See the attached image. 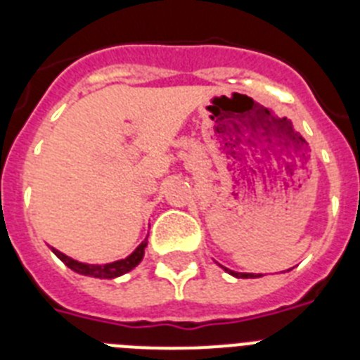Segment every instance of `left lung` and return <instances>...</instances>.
Returning a JSON list of instances; mask_svg holds the SVG:
<instances>
[{"label": "left lung", "mask_w": 360, "mask_h": 360, "mask_svg": "<svg viewBox=\"0 0 360 360\" xmlns=\"http://www.w3.org/2000/svg\"><path fill=\"white\" fill-rule=\"evenodd\" d=\"M225 272H229V274L234 276V278H259V276H262V274H247V272H234V270H229V269H225Z\"/></svg>", "instance_id": "left-lung-1"}]
</instances>
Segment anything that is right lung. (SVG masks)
I'll return each instance as SVG.
<instances>
[{"mask_svg": "<svg viewBox=\"0 0 360 360\" xmlns=\"http://www.w3.org/2000/svg\"><path fill=\"white\" fill-rule=\"evenodd\" d=\"M148 247V238L142 241L128 257H124V259H117V262H111V263H103V265H97V263H82L77 262V259H73V257L66 256L63 254L61 250L52 249V252L56 254L63 263H65L68 269H72L73 272H77L81 276H90V278H98V279H113V278H119L122 274H128L129 270L135 269L139 263L142 262V257H144V250Z\"/></svg>", "mask_w": 360, "mask_h": 360, "instance_id": "obj_1", "label": "right lung"}]
</instances>
